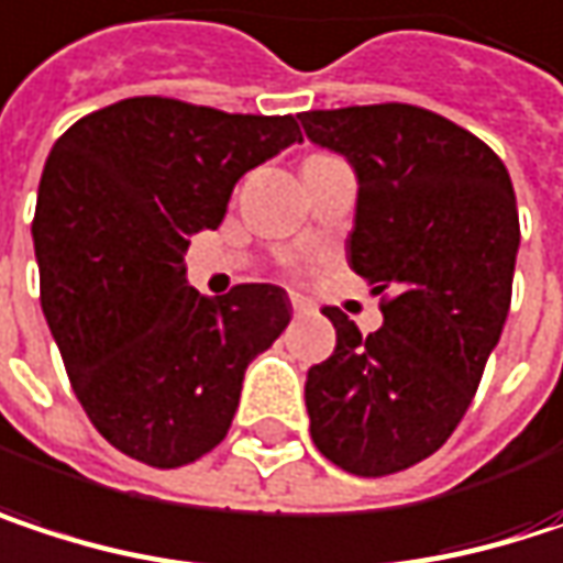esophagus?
<instances>
[{"label": "esophagus", "mask_w": 563, "mask_h": 563, "mask_svg": "<svg viewBox=\"0 0 563 563\" xmlns=\"http://www.w3.org/2000/svg\"><path fill=\"white\" fill-rule=\"evenodd\" d=\"M289 306H292V312H296V316H299V312H309V309H312V302H309V299H302V296H296V292L289 296Z\"/></svg>", "instance_id": "esophagus-1"}]
</instances>
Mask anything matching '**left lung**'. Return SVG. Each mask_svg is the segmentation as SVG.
Instances as JSON below:
<instances>
[{
  "mask_svg": "<svg viewBox=\"0 0 563 563\" xmlns=\"http://www.w3.org/2000/svg\"><path fill=\"white\" fill-rule=\"evenodd\" d=\"M306 136L358 178L349 264L385 322L362 335L335 306V352L306 375L312 443L355 476H391L463 420L499 345L518 254L503 159L470 130L410 103L299 113Z\"/></svg>",
  "mask_w": 563,
  "mask_h": 563,
  "instance_id": "left-lung-1",
  "label": "left lung"
}]
</instances>
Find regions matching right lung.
Masks as SVG:
<instances>
[{
  "label": "right lung",
  "mask_w": 563,
  "mask_h": 563,
  "mask_svg": "<svg viewBox=\"0 0 563 563\" xmlns=\"http://www.w3.org/2000/svg\"><path fill=\"white\" fill-rule=\"evenodd\" d=\"M299 140L292 117L130 97L52 146L32 221L42 309L80 407L120 453L175 470L224 440L247 365L292 306L274 283L201 296L185 251L224 221L244 172Z\"/></svg>",
  "instance_id": "obj_1"
}]
</instances>
